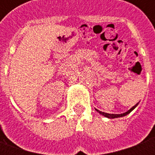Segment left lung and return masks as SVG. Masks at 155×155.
I'll list each match as a JSON object with an SVG mask.
<instances>
[{
	"label": "left lung",
	"mask_w": 155,
	"mask_h": 155,
	"mask_svg": "<svg viewBox=\"0 0 155 155\" xmlns=\"http://www.w3.org/2000/svg\"><path fill=\"white\" fill-rule=\"evenodd\" d=\"M138 104H139V103H137V104H135V105H134L133 107L131 108L130 110L126 111L125 113H123V114H108V113H104V112L100 111L99 110H97V109H95V110L97 111V112H99V113L101 114H102V115H104V117L108 118V119H115V118H120V117H124L125 116V115H127V114H129L131 111L134 110L138 106Z\"/></svg>",
	"instance_id": "obj_1"
}]
</instances>
